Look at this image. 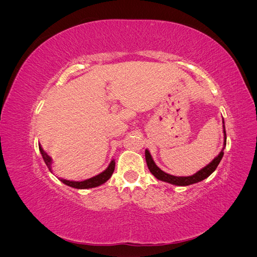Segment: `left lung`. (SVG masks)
Masks as SVG:
<instances>
[{
    "label": "left lung",
    "mask_w": 257,
    "mask_h": 257,
    "mask_svg": "<svg viewBox=\"0 0 257 257\" xmlns=\"http://www.w3.org/2000/svg\"><path fill=\"white\" fill-rule=\"evenodd\" d=\"M223 133H224V147L222 151L220 152V154L217 155L216 158H214V160L209 163L207 166H205L204 168H201L200 170L196 174H194L193 176H189V177H176L173 175H169L166 174L165 172H163L162 169H160L157 164H155L150 152L146 149L145 151V155H146V162H147V165L148 168H149L150 173L161 181H164L170 184H175V185H179V186H186V185H190V184H194V183H197L203 181L204 179L208 178L210 175H211L214 170L216 169L217 165L220 164V162L223 158L224 155V148L226 146V131H225V125H224V120H223Z\"/></svg>",
    "instance_id": "left-lung-1"
}]
</instances>
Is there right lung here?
<instances>
[{
    "label": "right lung",
    "mask_w": 257,
    "mask_h": 257,
    "mask_svg": "<svg viewBox=\"0 0 257 257\" xmlns=\"http://www.w3.org/2000/svg\"><path fill=\"white\" fill-rule=\"evenodd\" d=\"M38 147H40V151L42 153V157L46 163V165H47V167L49 168L50 172L52 173V169H51V164H52V160L51 158L49 157V155L46 153L41 145H38ZM114 160H112L110 162L109 166H108L103 173L98 174L97 176H94L92 177L90 179H87V180H83V181H71V180H65V179H60V180L63 182L64 184L68 185V186H72V188H75V189H91V188H95V186H98L100 184L105 183L108 179H109L113 173L114 170Z\"/></svg>",
    "instance_id": "right-lung-1"
}]
</instances>
